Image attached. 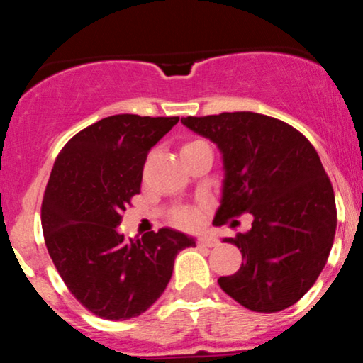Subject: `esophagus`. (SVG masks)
<instances>
[{"label": "esophagus", "mask_w": 363, "mask_h": 363, "mask_svg": "<svg viewBox=\"0 0 363 363\" xmlns=\"http://www.w3.org/2000/svg\"><path fill=\"white\" fill-rule=\"evenodd\" d=\"M198 244L203 245V247H215V245H218V240H216V237L213 235H199L198 237Z\"/></svg>", "instance_id": "obj_1"}]
</instances>
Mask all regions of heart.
Here are the masks:
<instances>
[{
    "instance_id": "1",
    "label": "heart",
    "mask_w": 363,
    "mask_h": 363,
    "mask_svg": "<svg viewBox=\"0 0 363 363\" xmlns=\"http://www.w3.org/2000/svg\"><path fill=\"white\" fill-rule=\"evenodd\" d=\"M194 143H199V141H191V143L184 145V147H189V145H194ZM176 220H177L179 225H182V227H194V225L198 223L199 218L193 210H182V211H179V213H177Z\"/></svg>"
}]
</instances>
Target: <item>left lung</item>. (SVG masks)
Returning <instances> with one entry per match:
<instances>
[{"label":"left lung","instance_id":"1","mask_svg":"<svg viewBox=\"0 0 363 363\" xmlns=\"http://www.w3.org/2000/svg\"><path fill=\"white\" fill-rule=\"evenodd\" d=\"M222 153V199L215 225L251 213L245 234L225 237L242 252L240 269L218 285L254 312L301 301L326 264L336 232L333 186L309 140L290 124L257 112L182 118Z\"/></svg>","mask_w":363,"mask_h":363}]
</instances>
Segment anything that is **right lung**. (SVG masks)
Listing matches in <instances>:
<instances>
[{
    "label": "right lung",
    "mask_w": 363,
    "mask_h": 363,
    "mask_svg": "<svg viewBox=\"0 0 363 363\" xmlns=\"http://www.w3.org/2000/svg\"><path fill=\"white\" fill-rule=\"evenodd\" d=\"M177 121L111 116L74 135L54 162L40 211L45 245L74 298L102 319L143 314L164 294L179 251L196 245L172 228L138 240L118 228L148 152Z\"/></svg>",
    "instance_id": "obj_1"
}]
</instances>
